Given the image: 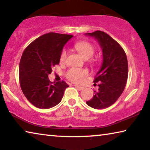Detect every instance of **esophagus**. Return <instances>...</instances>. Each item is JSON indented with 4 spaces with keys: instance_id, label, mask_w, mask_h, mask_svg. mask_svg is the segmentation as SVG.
Masks as SVG:
<instances>
[{
    "instance_id": "1",
    "label": "esophagus",
    "mask_w": 150,
    "mask_h": 150,
    "mask_svg": "<svg viewBox=\"0 0 150 150\" xmlns=\"http://www.w3.org/2000/svg\"><path fill=\"white\" fill-rule=\"evenodd\" d=\"M75 87L77 88V89L80 90H82L84 89L83 87H82V86H77V85H75Z\"/></svg>"
}]
</instances>
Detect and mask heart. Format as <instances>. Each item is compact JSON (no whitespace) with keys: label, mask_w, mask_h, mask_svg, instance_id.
Here are the masks:
<instances>
[{"label":"heart","mask_w":150,"mask_h":150,"mask_svg":"<svg viewBox=\"0 0 150 150\" xmlns=\"http://www.w3.org/2000/svg\"><path fill=\"white\" fill-rule=\"evenodd\" d=\"M74 47L75 50L83 56L85 59H89L93 56L95 53L96 48L94 45H92L90 42L86 41H81L77 42L75 44ZM67 58V50L63 49L60 55V61L61 63H64L66 62ZM90 62L92 64H96V59H91ZM88 75V71L85 69H81L78 68H71L69 69L66 73V77L69 81L73 83H82Z\"/></svg>","instance_id":"heart-1"}]
</instances>
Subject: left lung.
Returning <instances> with one entry per match:
<instances>
[{"mask_svg": "<svg viewBox=\"0 0 150 150\" xmlns=\"http://www.w3.org/2000/svg\"><path fill=\"white\" fill-rule=\"evenodd\" d=\"M97 39L103 50V61L94 82H99L98 91L86 103L88 106L103 109L112 105L121 96L128 79L126 55L121 45L107 33L96 30L86 33Z\"/></svg>", "mask_w": 150, "mask_h": 150, "instance_id": "obj_1", "label": "left lung"}]
</instances>
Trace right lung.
<instances>
[{
	"instance_id": "obj_1",
	"label": "right lung",
	"mask_w": 150,
	"mask_h": 150,
	"mask_svg": "<svg viewBox=\"0 0 150 150\" xmlns=\"http://www.w3.org/2000/svg\"><path fill=\"white\" fill-rule=\"evenodd\" d=\"M71 35L49 33L27 46L19 67L20 87L30 103L39 109H50L62 100L69 85L64 81L52 82V68L60 62V55Z\"/></svg>"
}]
</instances>
